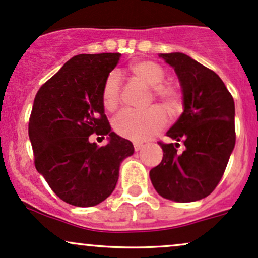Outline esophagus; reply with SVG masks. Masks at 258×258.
<instances>
[{
	"label": "esophagus",
	"instance_id": "1",
	"mask_svg": "<svg viewBox=\"0 0 258 258\" xmlns=\"http://www.w3.org/2000/svg\"><path fill=\"white\" fill-rule=\"evenodd\" d=\"M134 147H135V151H136V152H138V151H140L141 148H142L143 144H142V143H140V142H135V143H134Z\"/></svg>",
	"mask_w": 258,
	"mask_h": 258
}]
</instances>
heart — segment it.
Returning a JSON list of instances; mask_svg holds the SVG:
<instances>
[{
	"mask_svg": "<svg viewBox=\"0 0 258 258\" xmlns=\"http://www.w3.org/2000/svg\"><path fill=\"white\" fill-rule=\"evenodd\" d=\"M130 70L138 79L152 87L153 95L168 107H176L180 103V92L176 87L164 84L165 71L157 62L141 60L130 66ZM121 77L118 72L107 75L101 89L103 105L106 110H114L120 100ZM166 114L159 106H152L147 110L124 109L114 118L116 134L126 140L142 142L157 135L165 127Z\"/></svg>",
	"mask_w": 258,
	"mask_h": 258,
	"instance_id": "heart-1",
	"label": "heart"
}]
</instances>
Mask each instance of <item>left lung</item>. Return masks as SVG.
I'll use <instances>...</instances> for the list:
<instances>
[{
  "label": "left lung",
  "instance_id": "1",
  "mask_svg": "<svg viewBox=\"0 0 258 258\" xmlns=\"http://www.w3.org/2000/svg\"><path fill=\"white\" fill-rule=\"evenodd\" d=\"M174 67L183 112L159 142L163 159L149 171L155 191L175 202H195L214 191L235 147L234 99L219 76L182 52L160 53ZM182 142L185 151L177 152Z\"/></svg>",
  "mask_w": 258,
  "mask_h": 258
}]
</instances>
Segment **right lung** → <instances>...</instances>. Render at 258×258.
Here are the masks:
<instances>
[{
	"instance_id": "obj_1",
	"label": "right lung",
	"mask_w": 258,
	"mask_h": 258,
	"mask_svg": "<svg viewBox=\"0 0 258 258\" xmlns=\"http://www.w3.org/2000/svg\"><path fill=\"white\" fill-rule=\"evenodd\" d=\"M121 53H82L41 86L29 118L35 168L66 203L93 207L112 194L124 158L134 144L111 131L101 89ZM107 135L103 147L89 142Z\"/></svg>"
}]
</instances>
